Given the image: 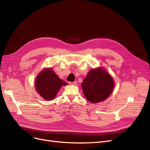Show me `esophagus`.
Returning a JSON list of instances; mask_svg holds the SVG:
<instances>
[{"label": "esophagus", "mask_w": 150, "mask_h": 150, "mask_svg": "<svg viewBox=\"0 0 150 150\" xmlns=\"http://www.w3.org/2000/svg\"><path fill=\"white\" fill-rule=\"evenodd\" d=\"M69 84L71 85H76L77 81H74V82H69Z\"/></svg>", "instance_id": "esophagus-1"}]
</instances>
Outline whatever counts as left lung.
Masks as SVG:
<instances>
[{
    "instance_id": "obj_1",
    "label": "left lung",
    "mask_w": 150,
    "mask_h": 150,
    "mask_svg": "<svg viewBox=\"0 0 150 150\" xmlns=\"http://www.w3.org/2000/svg\"><path fill=\"white\" fill-rule=\"evenodd\" d=\"M84 96L89 101L97 103L103 101L111 94L114 80L102 67L90 70L81 83Z\"/></svg>"
}]
</instances>
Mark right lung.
I'll return each mask as SVG.
<instances>
[{"label": "right lung", "mask_w": 150, "mask_h": 150, "mask_svg": "<svg viewBox=\"0 0 150 150\" xmlns=\"http://www.w3.org/2000/svg\"><path fill=\"white\" fill-rule=\"evenodd\" d=\"M67 83L61 79L51 68L44 69L37 76L35 88L40 96L47 101L55 98L62 85Z\"/></svg>", "instance_id": "1"}]
</instances>
